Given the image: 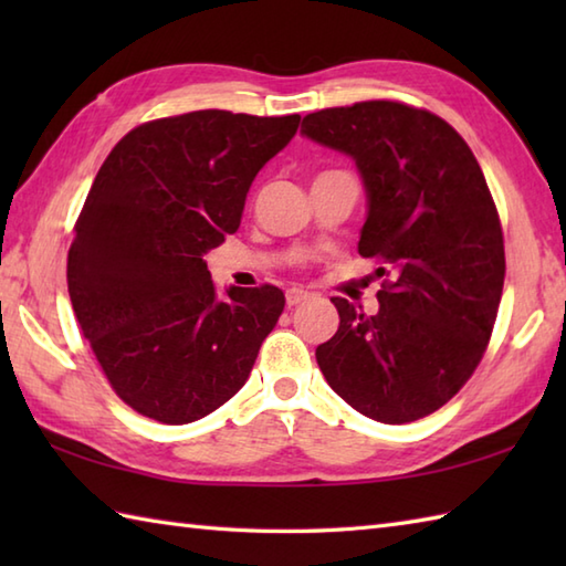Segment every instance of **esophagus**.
<instances>
[{"label":"esophagus","mask_w":566,"mask_h":566,"mask_svg":"<svg viewBox=\"0 0 566 566\" xmlns=\"http://www.w3.org/2000/svg\"><path fill=\"white\" fill-rule=\"evenodd\" d=\"M308 296H311L308 292L298 290V286H292V290H286V306H296V304H302V302H306Z\"/></svg>","instance_id":"1"}]
</instances>
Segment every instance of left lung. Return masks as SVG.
Here are the masks:
<instances>
[{"label": "left lung", "instance_id": "8db88e82", "mask_svg": "<svg viewBox=\"0 0 566 566\" xmlns=\"http://www.w3.org/2000/svg\"><path fill=\"white\" fill-rule=\"evenodd\" d=\"M302 134L355 160L367 195L357 250L389 276L375 316L331 298L340 326L316 347L318 367L355 411L411 423L464 387L494 331L506 255L484 172L448 122L399 102L308 114Z\"/></svg>", "mask_w": 566, "mask_h": 566}]
</instances>
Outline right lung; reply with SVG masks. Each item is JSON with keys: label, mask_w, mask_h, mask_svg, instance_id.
Segmentation results:
<instances>
[{"label": "right lung", "mask_w": 566, "mask_h": 566, "mask_svg": "<svg viewBox=\"0 0 566 566\" xmlns=\"http://www.w3.org/2000/svg\"><path fill=\"white\" fill-rule=\"evenodd\" d=\"M302 116L203 109L130 130L99 167L67 252V292L118 399L185 426L240 391L284 311L272 284L221 298L207 252Z\"/></svg>", "instance_id": "right-lung-1"}]
</instances>
